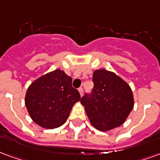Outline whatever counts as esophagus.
<instances>
[{"mask_svg": "<svg viewBox=\"0 0 160 160\" xmlns=\"http://www.w3.org/2000/svg\"><path fill=\"white\" fill-rule=\"evenodd\" d=\"M78 91H79V92H80V96H82V95H83L84 91H83V88H82V87H80V88H79V89H78Z\"/></svg>", "mask_w": 160, "mask_h": 160, "instance_id": "esophagus-1", "label": "esophagus"}]
</instances>
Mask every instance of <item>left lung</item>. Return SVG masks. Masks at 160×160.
<instances>
[{"label": "left lung", "mask_w": 160, "mask_h": 160, "mask_svg": "<svg viewBox=\"0 0 160 160\" xmlns=\"http://www.w3.org/2000/svg\"><path fill=\"white\" fill-rule=\"evenodd\" d=\"M92 80V93L85 94L80 99L90 122L101 131L119 127L134 106L131 87L117 74L106 69L94 71Z\"/></svg>", "instance_id": "obj_1"}]
</instances>
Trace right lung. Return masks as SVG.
<instances>
[{
	"mask_svg": "<svg viewBox=\"0 0 160 160\" xmlns=\"http://www.w3.org/2000/svg\"><path fill=\"white\" fill-rule=\"evenodd\" d=\"M80 95L72 86V78L56 69L44 74L29 86L25 106L33 121L43 128L54 129L66 122Z\"/></svg>",
	"mask_w": 160,
	"mask_h": 160,
	"instance_id": "right-lung-1",
	"label": "right lung"
}]
</instances>
